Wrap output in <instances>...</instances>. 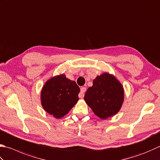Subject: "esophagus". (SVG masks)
I'll return each mask as SVG.
<instances>
[{
    "label": "esophagus",
    "instance_id": "obj_1",
    "mask_svg": "<svg viewBox=\"0 0 160 160\" xmlns=\"http://www.w3.org/2000/svg\"><path fill=\"white\" fill-rule=\"evenodd\" d=\"M86 88H85V87H81V91L79 94V98H83L84 97V92H86Z\"/></svg>",
    "mask_w": 160,
    "mask_h": 160
}]
</instances>
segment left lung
Wrapping results in <instances>:
<instances>
[{
  "label": "left lung",
  "mask_w": 160,
  "mask_h": 160,
  "mask_svg": "<svg viewBox=\"0 0 160 160\" xmlns=\"http://www.w3.org/2000/svg\"><path fill=\"white\" fill-rule=\"evenodd\" d=\"M84 100L99 118L105 120L118 112L124 102V88L120 81L107 72L98 76L86 90Z\"/></svg>",
  "instance_id": "obj_1"
}]
</instances>
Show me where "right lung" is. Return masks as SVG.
Returning <instances> with one entry per match:
<instances>
[{"label": "right lung", "mask_w": 160, "mask_h": 160, "mask_svg": "<svg viewBox=\"0 0 160 160\" xmlns=\"http://www.w3.org/2000/svg\"><path fill=\"white\" fill-rule=\"evenodd\" d=\"M79 87L64 74L46 81L41 91V104L44 111L56 118L68 113L79 100Z\"/></svg>", "instance_id": "add662e5"}]
</instances>
